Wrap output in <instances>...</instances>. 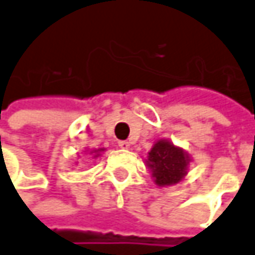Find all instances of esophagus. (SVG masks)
I'll list each match as a JSON object with an SVG mask.
<instances>
[{"instance_id":"esophagus-1","label":"esophagus","mask_w":255,"mask_h":255,"mask_svg":"<svg viewBox=\"0 0 255 255\" xmlns=\"http://www.w3.org/2000/svg\"><path fill=\"white\" fill-rule=\"evenodd\" d=\"M118 146L121 148H129L130 147V143L128 140H121V141H118Z\"/></svg>"}]
</instances>
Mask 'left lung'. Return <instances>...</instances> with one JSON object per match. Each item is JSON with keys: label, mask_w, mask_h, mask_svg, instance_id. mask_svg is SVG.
<instances>
[{"label": "left lung", "mask_w": 255, "mask_h": 255, "mask_svg": "<svg viewBox=\"0 0 255 255\" xmlns=\"http://www.w3.org/2000/svg\"><path fill=\"white\" fill-rule=\"evenodd\" d=\"M147 165L153 172L157 185H172L179 182L187 174L188 157L172 143L160 140L148 153Z\"/></svg>", "instance_id": "8db88e82"}]
</instances>
